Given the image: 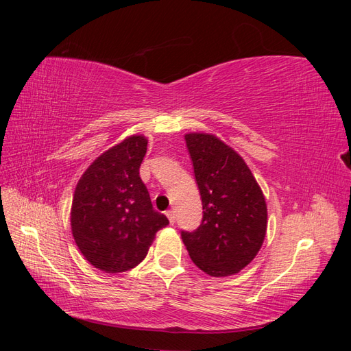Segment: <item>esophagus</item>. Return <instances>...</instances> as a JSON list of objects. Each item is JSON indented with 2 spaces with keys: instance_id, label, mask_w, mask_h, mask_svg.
<instances>
[{
  "instance_id": "34e87169",
  "label": "esophagus",
  "mask_w": 351,
  "mask_h": 351,
  "mask_svg": "<svg viewBox=\"0 0 351 351\" xmlns=\"http://www.w3.org/2000/svg\"><path fill=\"white\" fill-rule=\"evenodd\" d=\"M165 215L169 219V222H171V224H174V222H176V214H174V212L173 210H167Z\"/></svg>"
}]
</instances>
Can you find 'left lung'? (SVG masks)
<instances>
[{
  "instance_id": "obj_1",
  "label": "left lung",
  "mask_w": 351,
  "mask_h": 351,
  "mask_svg": "<svg viewBox=\"0 0 351 351\" xmlns=\"http://www.w3.org/2000/svg\"><path fill=\"white\" fill-rule=\"evenodd\" d=\"M204 218L182 232L196 267L210 277L239 274L256 258L268 227L267 202L244 159L210 133L184 134Z\"/></svg>"
}]
</instances>
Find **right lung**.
I'll return each mask as SVG.
<instances>
[{
  "instance_id": "right-lung-1",
  "label": "right lung",
  "mask_w": 351,
  "mask_h": 351,
  "mask_svg": "<svg viewBox=\"0 0 351 351\" xmlns=\"http://www.w3.org/2000/svg\"><path fill=\"white\" fill-rule=\"evenodd\" d=\"M147 139L132 134L102 152L86 168L73 195L74 241L90 265L119 274L137 267L156 232L168 226L139 176Z\"/></svg>"
}]
</instances>
